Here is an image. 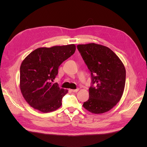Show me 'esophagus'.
Masks as SVG:
<instances>
[{"mask_svg": "<svg viewBox=\"0 0 147 147\" xmlns=\"http://www.w3.org/2000/svg\"><path fill=\"white\" fill-rule=\"evenodd\" d=\"M78 90H79V89H77V90H71V91L74 92H77V91H78Z\"/></svg>", "mask_w": 147, "mask_h": 147, "instance_id": "34e87169", "label": "esophagus"}]
</instances>
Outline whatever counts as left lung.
<instances>
[{
	"label": "left lung",
	"instance_id": "1",
	"mask_svg": "<svg viewBox=\"0 0 147 147\" xmlns=\"http://www.w3.org/2000/svg\"><path fill=\"white\" fill-rule=\"evenodd\" d=\"M77 48L92 77L90 97L83 107L94 114L108 112L123 96L126 82L124 65L118 56L105 46L91 43L78 45ZM94 83L95 87L93 86Z\"/></svg>",
	"mask_w": 147,
	"mask_h": 147
}]
</instances>
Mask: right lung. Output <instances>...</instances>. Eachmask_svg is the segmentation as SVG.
<instances>
[{"instance_id":"1","label":"right lung","mask_w":147,"mask_h":147,"mask_svg":"<svg viewBox=\"0 0 147 147\" xmlns=\"http://www.w3.org/2000/svg\"><path fill=\"white\" fill-rule=\"evenodd\" d=\"M76 50L74 44L50 48L41 47L25 57L20 67V87L28 104L43 113L58 109L68 92L53 83L59 65Z\"/></svg>"}]
</instances>
